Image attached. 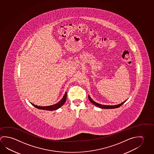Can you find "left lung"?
<instances>
[{
    "instance_id": "1",
    "label": "left lung",
    "mask_w": 154,
    "mask_h": 154,
    "mask_svg": "<svg viewBox=\"0 0 154 154\" xmlns=\"http://www.w3.org/2000/svg\"><path fill=\"white\" fill-rule=\"evenodd\" d=\"M88 98H89V100L92 103V104H94V105H96L98 107H99V108H102V109H115V108H119V106H121L123 103H124L125 101H124V102L122 103L121 104H118V105H102V104H98V103H97L95 102L93 100H92L91 98H90V96H88Z\"/></svg>"
}]
</instances>
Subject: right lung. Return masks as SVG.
<instances>
[{
    "mask_svg": "<svg viewBox=\"0 0 154 154\" xmlns=\"http://www.w3.org/2000/svg\"><path fill=\"white\" fill-rule=\"evenodd\" d=\"M66 96H67V93L66 92H65V94L63 97L62 99L60 100V102L55 104L54 105H50V106H39L37 105H35L32 103H31L32 105L35 106V108H38L39 109H42V110H54L58 109L60 108V106H62L64 103H65L66 100Z\"/></svg>",
    "mask_w": 154,
    "mask_h": 154,
    "instance_id": "right-lung-1",
    "label": "right lung"
}]
</instances>
